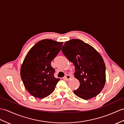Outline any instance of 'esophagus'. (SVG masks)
I'll list each match as a JSON object with an SVG mask.
<instances>
[{"mask_svg":"<svg viewBox=\"0 0 124 124\" xmlns=\"http://www.w3.org/2000/svg\"><path fill=\"white\" fill-rule=\"evenodd\" d=\"M71 78V77H70V76H69V75H66V76L65 77V78H64V79L66 80H69V79H70Z\"/></svg>","mask_w":124,"mask_h":124,"instance_id":"esophagus-1","label":"esophagus"}]
</instances>
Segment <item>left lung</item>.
I'll use <instances>...</instances> for the list:
<instances>
[{"instance_id":"1","label":"left lung","mask_w":124,"mask_h":124,"mask_svg":"<svg viewBox=\"0 0 124 124\" xmlns=\"http://www.w3.org/2000/svg\"><path fill=\"white\" fill-rule=\"evenodd\" d=\"M62 52L75 67V77L80 85L74 93L85 100L97 96L106 83V67L103 58L90 45L78 39L66 41Z\"/></svg>"}]
</instances>
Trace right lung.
Instances as JSON below:
<instances>
[{"label": "right lung", "mask_w": 124, "mask_h": 124, "mask_svg": "<svg viewBox=\"0 0 124 124\" xmlns=\"http://www.w3.org/2000/svg\"><path fill=\"white\" fill-rule=\"evenodd\" d=\"M62 42L52 39L38 41L29 50L20 68L23 85L35 97L44 98L55 90L59 78L54 76L51 62L62 49Z\"/></svg>", "instance_id": "1"}]
</instances>
